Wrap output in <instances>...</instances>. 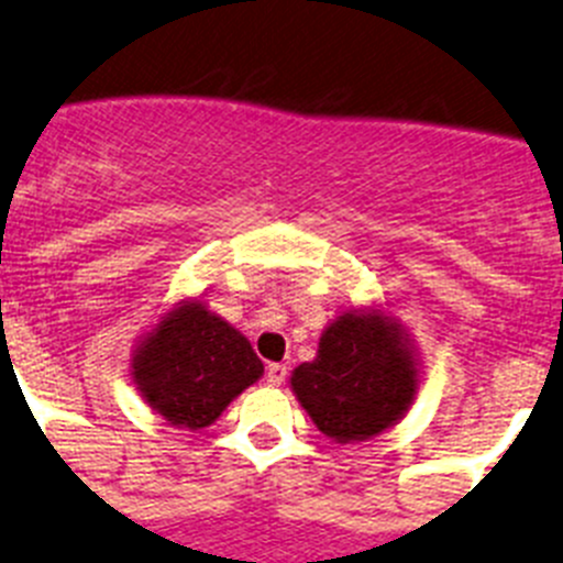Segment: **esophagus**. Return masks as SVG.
Masks as SVG:
<instances>
[{
	"label": "esophagus",
	"instance_id": "esophagus-1",
	"mask_svg": "<svg viewBox=\"0 0 563 563\" xmlns=\"http://www.w3.org/2000/svg\"><path fill=\"white\" fill-rule=\"evenodd\" d=\"M265 379L271 385H282L287 379V365L271 363V365H267V371H265Z\"/></svg>",
	"mask_w": 563,
	"mask_h": 563
}]
</instances>
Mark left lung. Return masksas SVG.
<instances>
[{
    "instance_id": "obj_1",
    "label": "left lung",
    "mask_w": 563,
    "mask_h": 563,
    "mask_svg": "<svg viewBox=\"0 0 563 563\" xmlns=\"http://www.w3.org/2000/svg\"><path fill=\"white\" fill-rule=\"evenodd\" d=\"M290 385L323 435L365 441L405 416L416 363L388 318L345 312L323 332L318 357L292 371Z\"/></svg>"
}]
</instances>
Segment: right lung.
I'll list each match as a JSON object with an SVG mask.
<instances>
[{"label": "right lung", "instance_id": "obj_1", "mask_svg": "<svg viewBox=\"0 0 563 563\" xmlns=\"http://www.w3.org/2000/svg\"><path fill=\"white\" fill-rule=\"evenodd\" d=\"M251 343L200 301L173 309L136 349L133 383L175 427L200 430L262 376Z\"/></svg>", "mask_w": 563, "mask_h": 563}]
</instances>
